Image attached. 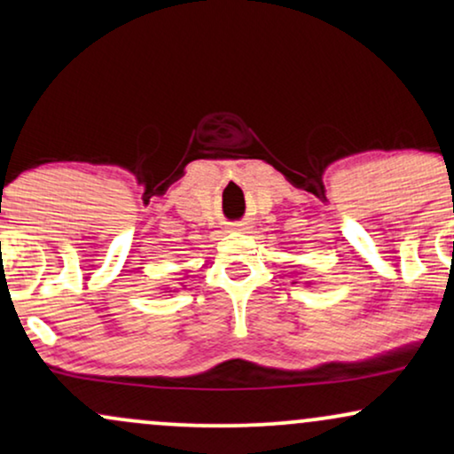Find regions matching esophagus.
<instances>
[{
	"label": "esophagus",
	"mask_w": 454,
	"mask_h": 454,
	"mask_svg": "<svg viewBox=\"0 0 454 454\" xmlns=\"http://www.w3.org/2000/svg\"><path fill=\"white\" fill-rule=\"evenodd\" d=\"M231 231H234V232H243L245 228H243V223H234V226L231 228Z\"/></svg>",
	"instance_id": "1"
}]
</instances>
